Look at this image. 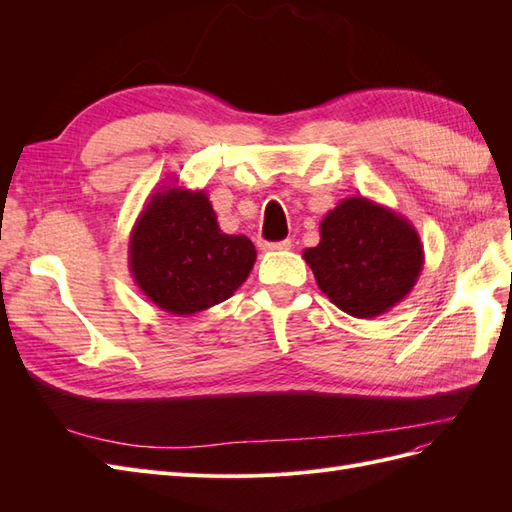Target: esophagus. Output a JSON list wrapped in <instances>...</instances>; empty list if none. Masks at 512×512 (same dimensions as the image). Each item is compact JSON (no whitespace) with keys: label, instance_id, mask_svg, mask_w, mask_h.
Here are the masks:
<instances>
[{"label":"esophagus","instance_id":"obj_1","mask_svg":"<svg viewBox=\"0 0 512 512\" xmlns=\"http://www.w3.org/2000/svg\"><path fill=\"white\" fill-rule=\"evenodd\" d=\"M290 245H292V241L290 239H284V241H275V243H271V241H265V239H258V247L262 252H273V250H290Z\"/></svg>","mask_w":512,"mask_h":512}]
</instances>
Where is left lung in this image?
<instances>
[{
  "instance_id": "8db88e82",
  "label": "left lung",
  "mask_w": 512,
  "mask_h": 512,
  "mask_svg": "<svg viewBox=\"0 0 512 512\" xmlns=\"http://www.w3.org/2000/svg\"><path fill=\"white\" fill-rule=\"evenodd\" d=\"M303 258L329 301L354 318L391 312L425 265L412 222L365 196L339 200L320 222V243Z\"/></svg>"
}]
</instances>
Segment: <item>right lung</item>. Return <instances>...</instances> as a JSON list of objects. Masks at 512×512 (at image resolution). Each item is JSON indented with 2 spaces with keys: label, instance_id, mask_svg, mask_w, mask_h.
<instances>
[{
  "label": "right lung",
  "instance_id": "obj_1",
  "mask_svg": "<svg viewBox=\"0 0 512 512\" xmlns=\"http://www.w3.org/2000/svg\"><path fill=\"white\" fill-rule=\"evenodd\" d=\"M162 185L130 232L128 267L162 312L192 316L232 297L256 262L245 235H226L205 190Z\"/></svg>",
  "mask_w": 512,
  "mask_h": 512
}]
</instances>
